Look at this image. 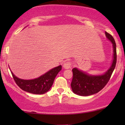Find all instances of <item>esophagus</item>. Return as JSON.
Masks as SVG:
<instances>
[{
  "label": "esophagus",
  "mask_w": 125,
  "mask_h": 125,
  "mask_svg": "<svg viewBox=\"0 0 125 125\" xmlns=\"http://www.w3.org/2000/svg\"><path fill=\"white\" fill-rule=\"evenodd\" d=\"M72 62L71 61H67L63 64V67L64 69H69L70 67H72Z\"/></svg>",
  "instance_id": "esophagus-1"
}]
</instances>
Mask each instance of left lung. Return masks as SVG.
Masks as SVG:
<instances>
[{
    "mask_svg": "<svg viewBox=\"0 0 125 125\" xmlns=\"http://www.w3.org/2000/svg\"><path fill=\"white\" fill-rule=\"evenodd\" d=\"M105 35L108 39L112 42L113 46V61L109 69L103 75L90 76L77 69L73 68V78L71 87L75 94L80 96H89L96 94L102 89L108 83L112 74L117 61L116 45L113 36L105 31Z\"/></svg>",
    "mask_w": 125,
    "mask_h": 125,
    "instance_id": "8db88e82",
    "label": "left lung"
}]
</instances>
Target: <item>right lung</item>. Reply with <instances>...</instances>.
<instances>
[{"instance_id": "obj_1", "label": "right lung", "mask_w": 125, "mask_h": 125, "mask_svg": "<svg viewBox=\"0 0 125 125\" xmlns=\"http://www.w3.org/2000/svg\"><path fill=\"white\" fill-rule=\"evenodd\" d=\"M62 66L51 69L38 78L32 80H23L12 74L14 81L20 88L24 91L33 94H43L48 92L52 86L54 79L61 71Z\"/></svg>"}]
</instances>
